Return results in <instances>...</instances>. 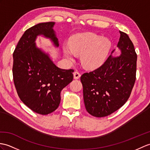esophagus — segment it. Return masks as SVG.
I'll return each instance as SVG.
<instances>
[{
  "instance_id": "1",
  "label": "esophagus",
  "mask_w": 150,
  "mask_h": 150,
  "mask_svg": "<svg viewBox=\"0 0 150 150\" xmlns=\"http://www.w3.org/2000/svg\"><path fill=\"white\" fill-rule=\"evenodd\" d=\"M81 73L78 71H75L74 73V76L75 79H79L80 77H81Z\"/></svg>"
}]
</instances>
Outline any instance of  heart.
<instances>
[{
    "label": "heart",
    "mask_w": 150,
    "mask_h": 150,
    "mask_svg": "<svg viewBox=\"0 0 150 150\" xmlns=\"http://www.w3.org/2000/svg\"><path fill=\"white\" fill-rule=\"evenodd\" d=\"M69 47L64 46V54L69 60H74L75 54H81V62L85 67L96 68L105 62L111 47L110 41L96 34H80L73 36Z\"/></svg>",
    "instance_id": "heart-1"
}]
</instances>
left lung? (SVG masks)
Masks as SVG:
<instances>
[{
	"mask_svg": "<svg viewBox=\"0 0 150 150\" xmlns=\"http://www.w3.org/2000/svg\"><path fill=\"white\" fill-rule=\"evenodd\" d=\"M120 33V56L109 55L101 67L81 76L86 110L97 117L109 116L122 107L129 98L136 79L134 44L126 33Z\"/></svg>",
	"mask_w": 150,
	"mask_h": 150,
	"instance_id": "8db88e82",
	"label": "left lung"
}]
</instances>
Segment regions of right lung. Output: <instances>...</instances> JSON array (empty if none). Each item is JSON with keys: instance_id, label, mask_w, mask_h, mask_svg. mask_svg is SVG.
I'll return each mask as SVG.
<instances>
[{"instance_id": "right-lung-1", "label": "right lung", "mask_w": 150, "mask_h": 150, "mask_svg": "<svg viewBox=\"0 0 150 150\" xmlns=\"http://www.w3.org/2000/svg\"><path fill=\"white\" fill-rule=\"evenodd\" d=\"M54 23H38L26 30L13 52V81L19 98L29 109L41 115L57 109L61 91L74 79V69L58 68L48 54L36 46V38L40 34L59 46L53 30Z\"/></svg>"}]
</instances>
